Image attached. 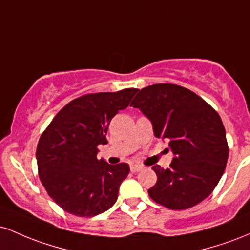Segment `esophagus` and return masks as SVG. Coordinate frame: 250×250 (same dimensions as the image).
<instances>
[{"label":"esophagus","mask_w":250,"mask_h":250,"mask_svg":"<svg viewBox=\"0 0 250 250\" xmlns=\"http://www.w3.org/2000/svg\"><path fill=\"white\" fill-rule=\"evenodd\" d=\"M142 166L140 165H130V170L133 171V173H137V171L142 170Z\"/></svg>","instance_id":"1"}]
</instances>
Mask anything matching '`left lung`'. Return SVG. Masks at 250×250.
<instances>
[{"label":"left lung","instance_id":"obj_1","mask_svg":"<svg viewBox=\"0 0 250 250\" xmlns=\"http://www.w3.org/2000/svg\"><path fill=\"white\" fill-rule=\"evenodd\" d=\"M130 105L150 120L155 136L168 140L175 155L169 168L151 167L157 175L148 190L151 200L182 210L207 199L225 171L229 154L217 111L194 91L171 83L141 89Z\"/></svg>","mask_w":250,"mask_h":250}]
</instances>
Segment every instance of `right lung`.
Returning a JSON list of instances; mask_svg holds the SVG:
<instances>
[{"label":"right lung","mask_w":250,"mask_h":250,"mask_svg":"<svg viewBox=\"0 0 250 250\" xmlns=\"http://www.w3.org/2000/svg\"><path fill=\"white\" fill-rule=\"evenodd\" d=\"M139 89L85 94L64 105L43 131L36 149L43 187L67 213L91 217L108 210L128 176L127 163L108 165L96 157L105 145L111 119Z\"/></svg>","instance_id":"obj_1"}]
</instances>
